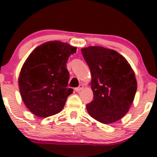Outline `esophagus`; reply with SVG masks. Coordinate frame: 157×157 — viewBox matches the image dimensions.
Wrapping results in <instances>:
<instances>
[{"instance_id": "obj_1", "label": "esophagus", "mask_w": 157, "mask_h": 157, "mask_svg": "<svg viewBox=\"0 0 157 157\" xmlns=\"http://www.w3.org/2000/svg\"><path fill=\"white\" fill-rule=\"evenodd\" d=\"M83 84H80V85H79L78 87L75 88V90H76V91H77V92H80V90H83Z\"/></svg>"}]
</instances>
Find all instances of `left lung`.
<instances>
[{"mask_svg": "<svg viewBox=\"0 0 157 157\" xmlns=\"http://www.w3.org/2000/svg\"><path fill=\"white\" fill-rule=\"evenodd\" d=\"M91 71L93 100L88 113L103 124H111L125 115L137 91L135 75L127 60L115 51L100 46L81 49Z\"/></svg>", "mask_w": 157, "mask_h": 157, "instance_id": "obj_1", "label": "left lung"}]
</instances>
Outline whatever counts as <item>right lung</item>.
<instances>
[{
	"label": "right lung",
	"mask_w": 157,
	"mask_h": 157,
	"mask_svg": "<svg viewBox=\"0 0 157 157\" xmlns=\"http://www.w3.org/2000/svg\"><path fill=\"white\" fill-rule=\"evenodd\" d=\"M77 48L52 41L39 45L22 67L19 87L23 102L36 116L46 118L61 112L74 90L67 88V61Z\"/></svg>",
	"instance_id": "add662e5"
}]
</instances>
